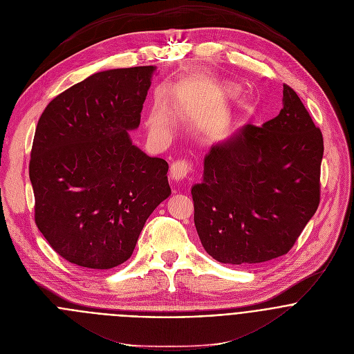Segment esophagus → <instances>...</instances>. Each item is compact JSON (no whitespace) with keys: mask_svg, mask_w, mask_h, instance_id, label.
I'll list each match as a JSON object with an SVG mask.
<instances>
[{"mask_svg":"<svg viewBox=\"0 0 354 354\" xmlns=\"http://www.w3.org/2000/svg\"><path fill=\"white\" fill-rule=\"evenodd\" d=\"M191 170V166L189 163L184 162V160H177L174 162L171 166H170V178L173 183H180L183 181L187 174L189 173Z\"/></svg>","mask_w":354,"mask_h":354,"instance_id":"obj_1","label":"esophagus"}]
</instances>
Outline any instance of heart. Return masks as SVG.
Returning <instances> with one entry per match:
<instances>
[{
    "label": "heart",
    "mask_w": 354,
    "mask_h": 354,
    "mask_svg": "<svg viewBox=\"0 0 354 354\" xmlns=\"http://www.w3.org/2000/svg\"><path fill=\"white\" fill-rule=\"evenodd\" d=\"M201 80H202V81H205V82H209V81H210L207 77H202ZM152 125H153L155 128H160V127H162V122H160V120H159V118H155V120H153V122H152Z\"/></svg>",
    "instance_id": "obj_1"
}]
</instances>
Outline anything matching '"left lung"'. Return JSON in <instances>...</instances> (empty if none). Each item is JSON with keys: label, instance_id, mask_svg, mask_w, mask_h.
<instances>
[{"label": "left lung", "instance_id": "8db88e82", "mask_svg": "<svg viewBox=\"0 0 354 354\" xmlns=\"http://www.w3.org/2000/svg\"><path fill=\"white\" fill-rule=\"evenodd\" d=\"M281 102L274 118L212 145L191 189L199 240L222 263L288 254L318 207L322 133L288 85Z\"/></svg>", "mask_w": 354, "mask_h": 354}]
</instances>
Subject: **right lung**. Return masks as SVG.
<instances>
[{"instance_id":"right-lung-1","label":"right lung","mask_w":354,"mask_h":354,"mask_svg":"<svg viewBox=\"0 0 354 354\" xmlns=\"http://www.w3.org/2000/svg\"><path fill=\"white\" fill-rule=\"evenodd\" d=\"M156 66L96 73L54 97L39 118L29 177L35 221L71 263L125 262L147 219L170 196L169 165L132 144Z\"/></svg>"}]
</instances>
